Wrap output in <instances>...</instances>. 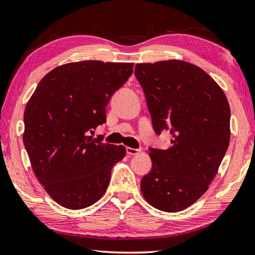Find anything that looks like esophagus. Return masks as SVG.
Listing matches in <instances>:
<instances>
[{"mask_svg":"<svg viewBox=\"0 0 255 255\" xmlns=\"http://www.w3.org/2000/svg\"><path fill=\"white\" fill-rule=\"evenodd\" d=\"M141 152L140 148H133V147H127V153L128 155H136Z\"/></svg>","mask_w":255,"mask_h":255,"instance_id":"esophagus-1","label":"esophagus"}]
</instances>
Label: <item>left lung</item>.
Wrapping results in <instances>:
<instances>
[{"label": "left lung", "instance_id": "1", "mask_svg": "<svg viewBox=\"0 0 255 255\" xmlns=\"http://www.w3.org/2000/svg\"><path fill=\"white\" fill-rule=\"evenodd\" d=\"M157 134L170 127L172 146L151 148L152 170L141 181L146 202L164 212L195 203L217 175L230 143V105L211 76L181 60L137 63Z\"/></svg>", "mask_w": 255, "mask_h": 255}]
</instances>
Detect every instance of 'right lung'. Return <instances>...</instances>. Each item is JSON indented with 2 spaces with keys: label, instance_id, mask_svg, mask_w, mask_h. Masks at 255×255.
<instances>
[{
  "label": "right lung",
  "instance_id": "obj_1",
  "mask_svg": "<svg viewBox=\"0 0 255 255\" xmlns=\"http://www.w3.org/2000/svg\"><path fill=\"white\" fill-rule=\"evenodd\" d=\"M133 63L72 62L50 71L24 111L23 142L37 180L70 210L94 204L107 191L111 170L126 146L89 132L107 121L111 95L132 75Z\"/></svg>",
  "mask_w": 255,
  "mask_h": 255
}]
</instances>
